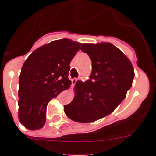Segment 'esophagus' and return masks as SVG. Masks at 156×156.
I'll return each mask as SVG.
<instances>
[{"instance_id": "obj_1", "label": "esophagus", "mask_w": 156, "mask_h": 156, "mask_svg": "<svg viewBox=\"0 0 156 156\" xmlns=\"http://www.w3.org/2000/svg\"><path fill=\"white\" fill-rule=\"evenodd\" d=\"M77 81V78H73V79L71 80V82H72V86L75 85V84L76 83Z\"/></svg>"}]
</instances>
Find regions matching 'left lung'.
<instances>
[{
    "label": "left lung",
    "mask_w": 156,
    "mask_h": 156,
    "mask_svg": "<svg viewBox=\"0 0 156 156\" xmlns=\"http://www.w3.org/2000/svg\"><path fill=\"white\" fill-rule=\"evenodd\" d=\"M81 50L92 61L90 80L77 81L75 97L64 112L74 122L90 123L109 115L123 101L134 70L123 52L108 42L83 44Z\"/></svg>",
    "instance_id": "obj_1"
}]
</instances>
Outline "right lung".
<instances>
[{"label": "right lung", "instance_id": "add662e5", "mask_svg": "<svg viewBox=\"0 0 156 156\" xmlns=\"http://www.w3.org/2000/svg\"><path fill=\"white\" fill-rule=\"evenodd\" d=\"M81 44L70 39L43 45L27 58L19 78V119L31 130H39L46 122L50 100L69 89L71 61Z\"/></svg>", "mask_w": 156, "mask_h": 156}]
</instances>
